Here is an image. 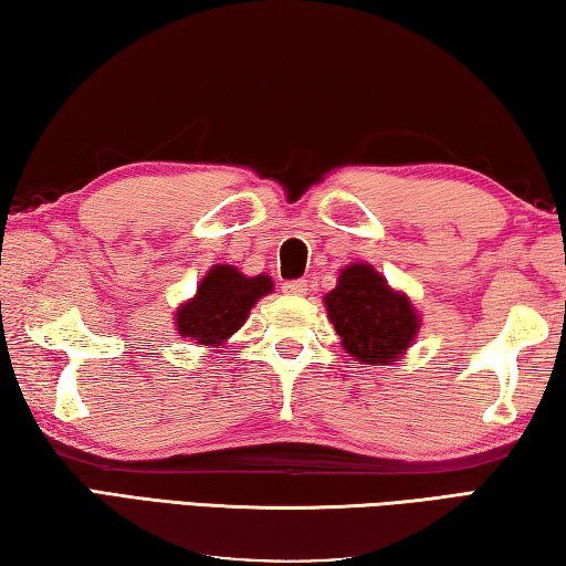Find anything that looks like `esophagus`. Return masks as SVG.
<instances>
[{"instance_id":"34e87169","label":"esophagus","mask_w":566,"mask_h":566,"mask_svg":"<svg viewBox=\"0 0 566 566\" xmlns=\"http://www.w3.org/2000/svg\"><path fill=\"white\" fill-rule=\"evenodd\" d=\"M281 289H283V293H289V295H305V293H308V283H305V281H285Z\"/></svg>"}]
</instances>
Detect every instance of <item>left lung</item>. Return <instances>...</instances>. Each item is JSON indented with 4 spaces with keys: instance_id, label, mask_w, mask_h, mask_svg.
<instances>
[{
    "instance_id": "obj_1",
    "label": "left lung",
    "mask_w": 566,
    "mask_h": 566,
    "mask_svg": "<svg viewBox=\"0 0 566 566\" xmlns=\"http://www.w3.org/2000/svg\"><path fill=\"white\" fill-rule=\"evenodd\" d=\"M323 303L345 353L365 365L402 358L420 331V313L408 295L392 291L370 263L345 265Z\"/></svg>"
}]
</instances>
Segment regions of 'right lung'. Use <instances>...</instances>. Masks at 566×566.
Here are the masks:
<instances>
[{
  "label": "right lung",
  "mask_w": 566,
  "mask_h": 566,
  "mask_svg": "<svg viewBox=\"0 0 566 566\" xmlns=\"http://www.w3.org/2000/svg\"><path fill=\"white\" fill-rule=\"evenodd\" d=\"M273 293L271 275H243L233 265H213L191 301L178 305L176 331L198 345L218 348L245 323L263 295Z\"/></svg>",
  "instance_id": "1"
}]
</instances>
